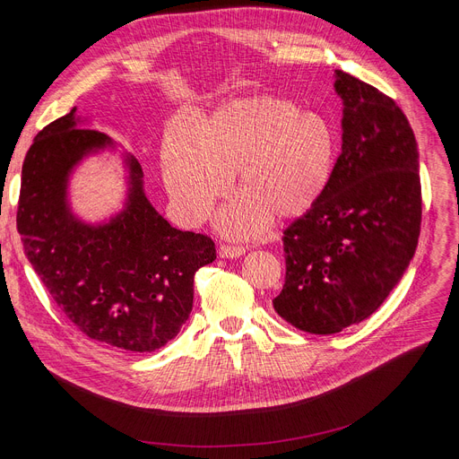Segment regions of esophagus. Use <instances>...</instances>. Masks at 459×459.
I'll list each match as a JSON object with an SVG mask.
<instances>
[{"mask_svg":"<svg viewBox=\"0 0 459 459\" xmlns=\"http://www.w3.org/2000/svg\"><path fill=\"white\" fill-rule=\"evenodd\" d=\"M242 255H246L244 247H234V246H221L220 247V256L221 258H238Z\"/></svg>","mask_w":459,"mask_h":459,"instance_id":"obj_1","label":"esophagus"}]
</instances>
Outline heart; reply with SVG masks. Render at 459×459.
<instances>
[{"instance_id":"b5f03b06","label":"heart","mask_w":459,"mask_h":459,"mask_svg":"<svg viewBox=\"0 0 459 459\" xmlns=\"http://www.w3.org/2000/svg\"><path fill=\"white\" fill-rule=\"evenodd\" d=\"M341 156L333 120L284 96H251L225 104L195 128L163 139L161 169L178 220L201 225L234 177L238 199L217 225L249 238L270 217L290 221L315 208L331 187Z\"/></svg>"}]
</instances>
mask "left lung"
Here are the masks:
<instances>
[{
	"label": "left lung",
	"mask_w": 459,
	"mask_h": 459,
	"mask_svg": "<svg viewBox=\"0 0 459 459\" xmlns=\"http://www.w3.org/2000/svg\"><path fill=\"white\" fill-rule=\"evenodd\" d=\"M342 152L324 199L284 230L286 277L273 299L294 327L333 334L367 320L411 262L420 234L415 134L387 94L334 70Z\"/></svg>",
	"instance_id": "left-lung-1"
}]
</instances>
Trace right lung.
Instances as JSON below:
<instances>
[{
  "label": "right lung",
  "mask_w": 459,
  "mask_h": 459,
  "mask_svg": "<svg viewBox=\"0 0 459 459\" xmlns=\"http://www.w3.org/2000/svg\"><path fill=\"white\" fill-rule=\"evenodd\" d=\"M76 108L42 128L22 165L16 227L35 273L66 318L89 339L147 353L173 341L193 308V277L215 260L204 234L178 230L143 189V169L125 154V206L104 223L72 212L68 184L91 154L117 149L99 130L78 128Z\"/></svg>",
  "instance_id": "obj_1"
}]
</instances>
